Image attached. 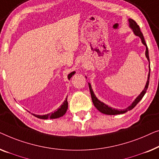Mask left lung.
Here are the masks:
<instances>
[{
    "mask_svg": "<svg viewBox=\"0 0 159 159\" xmlns=\"http://www.w3.org/2000/svg\"><path fill=\"white\" fill-rule=\"evenodd\" d=\"M129 26H130L132 30H133V32H134V33H135V34L138 36V37H139L140 39H141V41L143 42V44L144 45H146V56L147 59L148 60V61L150 62L149 55H148V49L147 44H146V41H145V39H144V37L142 34L141 31H140V30L139 26L138 25V24L136 23V21H135L133 19H129ZM150 71H151V70L149 69V73H148V80H147L146 86H145L144 90L142 91L141 93H140V94L138 96L137 98H136V99L133 102V103L130 105V106L128 107L127 108H126L125 109H123V110H118V109H113V108H111V107H109L107 106V105L104 104L103 102H100L99 100L98 99L97 97H96L94 93H93V91L92 90V89H91V84L89 83V90H90L91 99H92L93 105H94L96 108H97L99 111H101L102 113L105 114V115H120V114H123V113L126 112V111H129V110H131V109H133L134 107H135L136 105H137L138 103L142 99V98L143 97V96L145 95V93H146V92L148 87V84H149Z\"/></svg>",
    "mask_w": 159,
    "mask_h": 159,
    "instance_id": "left-lung-1",
    "label": "left lung"
}]
</instances>
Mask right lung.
Segmentation results:
<instances>
[{
  "label": "right lung",
  "mask_w": 159,
  "mask_h": 159,
  "mask_svg": "<svg viewBox=\"0 0 159 159\" xmlns=\"http://www.w3.org/2000/svg\"><path fill=\"white\" fill-rule=\"evenodd\" d=\"M75 74V71L70 73V74L68 75V79L70 80V78L72 77V75ZM67 109H68V102H67V98L65 100L64 102L62 103V104L60 106V108L57 109V111H54V112L48 114V115H36L34 114H32L33 115L35 116L36 117L39 118V119H42V120H47V119H55V118H58L63 116L65 114H66Z\"/></svg>",
  "instance_id": "add662e5"
}]
</instances>
